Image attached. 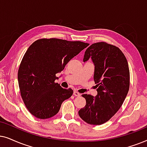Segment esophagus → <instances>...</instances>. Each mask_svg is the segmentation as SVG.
<instances>
[{
    "mask_svg": "<svg viewBox=\"0 0 147 147\" xmlns=\"http://www.w3.org/2000/svg\"><path fill=\"white\" fill-rule=\"evenodd\" d=\"M74 95H75V96H77V97H79V96H81V94H80L79 92H77V91H74Z\"/></svg>",
    "mask_w": 147,
    "mask_h": 147,
    "instance_id": "obj_1",
    "label": "esophagus"
}]
</instances>
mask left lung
<instances>
[{
    "mask_svg": "<svg viewBox=\"0 0 147 147\" xmlns=\"http://www.w3.org/2000/svg\"><path fill=\"white\" fill-rule=\"evenodd\" d=\"M89 58L95 66L93 79L98 87L97 95H82L86 105L79 115L88 124L101 125L110 120L122 106L130 87V71L122 51L105 42L91 45L85 51L83 62Z\"/></svg>",
    "mask_w": 147,
    "mask_h": 147,
    "instance_id": "left-lung-1",
    "label": "left lung"
}]
</instances>
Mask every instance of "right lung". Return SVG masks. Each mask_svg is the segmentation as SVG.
<instances>
[{
    "label": "right lung",
    "mask_w": 147,
    "mask_h": 147,
    "mask_svg": "<svg viewBox=\"0 0 147 147\" xmlns=\"http://www.w3.org/2000/svg\"><path fill=\"white\" fill-rule=\"evenodd\" d=\"M89 44L56 38L40 39L29 47L18 70L21 95L33 116L40 119L53 117L62 102L73 93L55 80L66 64Z\"/></svg>",
    "instance_id": "add662e5"
}]
</instances>
